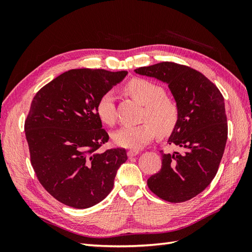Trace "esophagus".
Wrapping results in <instances>:
<instances>
[{"label":"esophagus","instance_id":"1","mask_svg":"<svg viewBox=\"0 0 252 252\" xmlns=\"http://www.w3.org/2000/svg\"><path fill=\"white\" fill-rule=\"evenodd\" d=\"M127 155H128V157H129V158L135 157L136 155H139V150H135V149H130V150H128Z\"/></svg>","mask_w":252,"mask_h":252}]
</instances>
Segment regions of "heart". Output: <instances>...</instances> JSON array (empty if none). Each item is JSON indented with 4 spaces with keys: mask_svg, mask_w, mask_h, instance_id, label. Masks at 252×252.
<instances>
[{
    "mask_svg": "<svg viewBox=\"0 0 252 252\" xmlns=\"http://www.w3.org/2000/svg\"><path fill=\"white\" fill-rule=\"evenodd\" d=\"M127 93L135 101L145 106L142 120L138 126H124L113 132L112 140L119 146L139 149L155 139L157 131L167 135L173 131L179 122L178 104L165 95V90L158 84L145 79H134L126 86ZM96 114L102 123L112 126L116 123L114 94H104L96 104Z\"/></svg>",
    "mask_w": 252,
    "mask_h": 252,
    "instance_id": "heart-1",
    "label": "heart"
}]
</instances>
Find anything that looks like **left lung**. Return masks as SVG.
Returning <instances> with one entry per match:
<instances>
[{
	"mask_svg": "<svg viewBox=\"0 0 252 252\" xmlns=\"http://www.w3.org/2000/svg\"><path fill=\"white\" fill-rule=\"evenodd\" d=\"M134 71L168 84L180 112L168 139L180 150L162 151V168L147 185L167 202L188 201L201 193L218 172L228 134L224 97L204 74L185 65L162 62Z\"/></svg>",
	"mask_w": 252,
	"mask_h": 252,
	"instance_id": "left-lung-1",
	"label": "left lung"
}]
</instances>
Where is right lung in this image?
Instances as JSON below:
<instances>
[{
    "label": "right lung",
    "mask_w": 252,
    "mask_h": 252,
    "mask_svg": "<svg viewBox=\"0 0 252 252\" xmlns=\"http://www.w3.org/2000/svg\"><path fill=\"white\" fill-rule=\"evenodd\" d=\"M126 74L71 69L34 95L25 121L30 162L41 185L59 202L85 209L111 191L127 154L124 148L97 151L109 135L97 118L96 104Z\"/></svg>",
    "instance_id": "right-lung-1"
}]
</instances>
